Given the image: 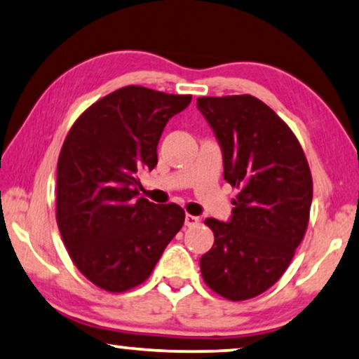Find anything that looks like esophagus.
Returning <instances> with one entry per match:
<instances>
[{
	"label": "esophagus",
	"instance_id": "1",
	"mask_svg": "<svg viewBox=\"0 0 359 359\" xmlns=\"http://www.w3.org/2000/svg\"><path fill=\"white\" fill-rule=\"evenodd\" d=\"M200 222L198 217H194V215H185V226H197Z\"/></svg>",
	"mask_w": 359,
	"mask_h": 359
}]
</instances>
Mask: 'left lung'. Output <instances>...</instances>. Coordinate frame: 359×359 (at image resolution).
<instances>
[{"mask_svg": "<svg viewBox=\"0 0 359 359\" xmlns=\"http://www.w3.org/2000/svg\"><path fill=\"white\" fill-rule=\"evenodd\" d=\"M197 108L222 147L224 180L240 190L226 223L205 219L215 243L200 271L222 297L252 299L280 279L302 241L312 174L297 137L261 100L202 97Z\"/></svg>", "mask_w": 359, "mask_h": 359, "instance_id": "8db88e82", "label": "left lung"}]
</instances>
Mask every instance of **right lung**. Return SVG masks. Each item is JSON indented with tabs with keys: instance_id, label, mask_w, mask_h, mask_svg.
<instances>
[{
	"instance_id": "obj_1",
	"label": "right lung",
	"mask_w": 359,
	"mask_h": 359,
	"mask_svg": "<svg viewBox=\"0 0 359 359\" xmlns=\"http://www.w3.org/2000/svg\"><path fill=\"white\" fill-rule=\"evenodd\" d=\"M192 102L136 87L119 88L82 113L57 162V224L90 283L124 292L144 283L179 229V205L137 198V172L157 164L165 124Z\"/></svg>"
}]
</instances>
